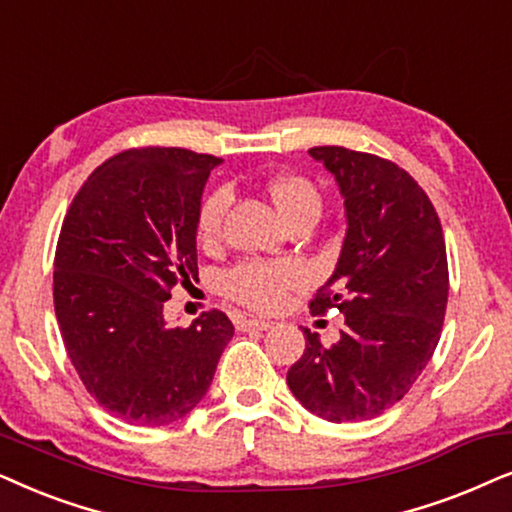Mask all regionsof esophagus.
<instances>
[{
    "label": "esophagus",
    "instance_id": "esophagus-1",
    "mask_svg": "<svg viewBox=\"0 0 512 512\" xmlns=\"http://www.w3.org/2000/svg\"><path fill=\"white\" fill-rule=\"evenodd\" d=\"M274 325L271 320H262V318H236V327L241 332H250V330H269Z\"/></svg>",
    "mask_w": 512,
    "mask_h": 512
}]
</instances>
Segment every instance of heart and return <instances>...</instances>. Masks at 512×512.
<instances>
[{
	"mask_svg": "<svg viewBox=\"0 0 512 512\" xmlns=\"http://www.w3.org/2000/svg\"><path fill=\"white\" fill-rule=\"evenodd\" d=\"M271 199H274L278 213L288 222L302 210H320V194L306 177L288 175L281 180L271 182ZM231 203V192L227 187L215 189L213 194L203 201L199 210V229L201 241H213L220 234L224 215ZM304 281L302 269L288 262H260L245 260L224 271L220 276V290L234 302H241L250 309L271 311L283 304L288 290L297 288Z\"/></svg>",
	"mask_w": 512,
	"mask_h": 512,
	"instance_id": "heart-1",
	"label": "heart"
}]
</instances>
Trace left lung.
<instances>
[{"mask_svg": "<svg viewBox=\"0 0 512 512\" xmlns=\"http://www.w3.org/2000/svg\"><path fill=\"white\" fill-rule=\"evenodd\" d=\"M346 210L337 267L311 313L337 306L346 327L330 349L306 330L288 386L320 419L365 421L403 400L440 342L449 274L431 199L407 170L346 147H311Z\"/></svg>", "mask_w": 512, "mask_h": 512, "instance_id": "8db88e82", "label": "left lung"}]
</instances>
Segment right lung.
<instances>
[{"label": "right lung", "mask_w": 512, "mask_h": 512, "mask_svg": "<svg viewBox=\"0 0 512 512\" xmlns=\"http://www.w3.org/2000/svg\"><path fill=\"white\" fill-rule=\"evenodd\" d=\"M222 159L180 147L128 149L74 196L53 262V304L86 391L114 417L166 426L201 403L234 337L222 311L170 327L163 302L199 276L196 222Z\"/></svg>", "instance_id": "right-lung-1"}]
</instances>
